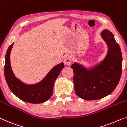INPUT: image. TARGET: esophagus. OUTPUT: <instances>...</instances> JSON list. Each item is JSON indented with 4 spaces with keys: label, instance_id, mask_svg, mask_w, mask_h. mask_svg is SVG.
Returning <instances> with one entry per match:
<instances>
[{
    "label": "esophagus",
    "instance_id": "34e87169",
    "mask_svg": "<svg viewBox=\"0 0 127 127\" xmlns=\"http://www.w3.org/2000/svg\"><path fill=\"white\" fill-rule=\"evenodd\" d=\"M72 61V57L71 56H67L64 59V63L66 65L70 66Z\"/></svg>",
    "mask_w": 127,
    "mask_h": 127
}]
</instances>
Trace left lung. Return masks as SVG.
<instances>
[{
	"label": "left lung",
	"instance_id": "left-lung-1",
	"mask_svg": "<svg viewBox=\"0 0 127 127\" xmlns=\"http://www.w3.org/2000/svg\"><path fill=\"white\" fill-rule=\"evenodd\" d=\"M100 35L108 47L104 59L88 68L78 62L71 65L74 73L75 93L86 100H97L110 95L116 88L122 74V52L114 34L105 29Z\"/></svg>",
	"mask_w": 127,
	"mask_h": 127
}]
</instances>
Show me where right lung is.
<instances>
[{"mask_svg": "<svg viewBox=\"0 0 127 127\" xmlns=\"http://www.w3.org/2000/svg\"><path fill=\"white\" fill-rule=\"evenodd\" d=\"M14 42L8 49L5 58L4 75L7 85L12 93L24 102L38 104L47 101L53 93L54 83L64 69L61 62L54 66L43 79L39 82L27 85L15 77L11 66L10 54Z\"/></svg>", "mask_w": 127, "mask_h": 127, "instance_id": "obj_1", "label": "right lung"}]
</instances>
